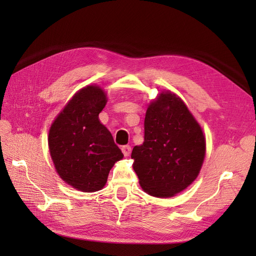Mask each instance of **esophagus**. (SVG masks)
<instances>
[{
    "mask_svg": "<svg viewBox=\"0 0 256 256\" xmlns=\"http://www.w3.org/2000/svg\"><path fill=\"white\" fill-rule=\"evenodd\" d=\"M122 152L124 154V156L128 157L131 152V147L129 145H124V146H122Z\"/></svg>",
    "mask_w": 256,
    "mask_h": 256,
    "instance_id": "obj_1",
    "label": "esophagus"
}]
</instances>
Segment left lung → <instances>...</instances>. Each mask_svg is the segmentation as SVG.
I'll return each instance as SVG.
<instances>
[{"label":"left lung","mask_w":256,"mask_h":256,"mask_svg":"<svg viewBox=\"0 0 256 256\" xmlns=\"http://www.w3.org/2000/svg\"><path fill=\"white\" fill-rule=\"evenodd\" d=\"M206 152L203 130L182 100L162 92L147 108L144 142L131 158L142 189L156 198H171L194 182Z\"/></svg>","instance_id":"1"}]
</instances>
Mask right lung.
Wrapping results in <instances>:
<instances>
[{"label": "right lung", "mask_w": 256, "mask_h": 256, "mask_svg": "<svg viewBox=\"0 0 256 256\" xmlns=\"http://www.w3.org/2000/svg\"><path fill=\"white\" fill-rule=\"evenodd\" d=\"M106 94L88 85L69 100L49 130V150L60 177L82 192L102 190L110 170L124 154L99 120Z\"/></svg>", "instance_id": "right-lung-1"}]
</instances>
